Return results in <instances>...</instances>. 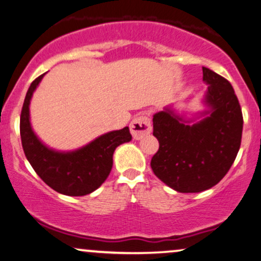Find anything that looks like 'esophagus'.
I'll list each match as a JSON object with an SVG mask.
<instances>
[{"label": "esophagus", "mask_w": 261, "mask_h": 261, "mask_svg": "<svg viewBox=\"0 0 261 261\" xmlns=\"http://www.w3.org/2000/svg\"><path fill=\"white\" fill-rule=\"evenodd\" d=\"M151 130L152 128L150 117L146 116V115H139V116L133 118V121L130 122V133L137 140H140L145 135L150 134Z\"/></svg>", "instance_id": "34e87169"}]
</instances>
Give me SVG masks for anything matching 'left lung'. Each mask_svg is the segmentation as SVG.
<instances>
[{"label":"left lung","mask_w":261,"mask_h":261,"mask_svg":"<svg viewBox=\"0 0 261 261\" xmlns=\"http://www.w3.org/2000/svg\"><path fill=\"white\" fill-rule=\"evenodd\" d=\"M207 85L201 120H186L171 107L153 115L160 148L151 160L154 175L180 193H198L224 177L240 150L243 118L231 84L202 67Z\"/></svg>","instance_id":"obj_1"}]
</instances>
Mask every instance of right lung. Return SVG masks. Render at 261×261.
Wrapping results in <instances>:
<instances>
[{"instance_id":"obj_1","label":"right lung","mask_w":261,"mask_h":261,"mask_svg":"<svg viewBox=\"0 0 261 261\" xmlns=\"http://www.w3.org/2000/svg\"><path fill=\"white\" fill-rule=\"evenodd\" d=\"M45 73L37 77L27 91L20 116V135L27 161L37 175L54 191L69 197H83L100 187L113 168L117 146L132 140L129 128L108 132L74 151L50 148L32 129L30 103Z\"/></svg>"}]
</instances>
